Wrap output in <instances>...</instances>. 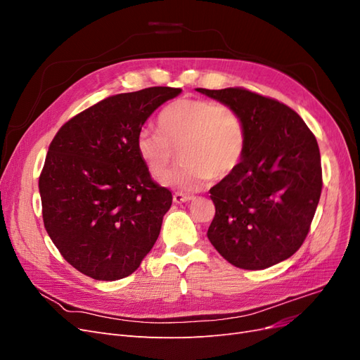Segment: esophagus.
Here are the masks:
<instances>
[{
  "mask_svg": "<svg viewBox=\"0 0 360 360\" xmlns=\"http://www.w3.org/2000/svg\"><path fill=\"white\" fill-rule=\"evenodd\" d=\"M172 200H174V202H177V204H180V202H188V201L193 200V197H192V195H188V193H181V192H176V193H174V197H172Z\"/></svg>",
  "mask_w": 360,
  "mask_h": 360,
  "instance_id": "34e87169",
  "label": "esophagus"
}]
</instances>
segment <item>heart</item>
Masks as SVG:
<instances>
[{
    "label": "heart",
    "instance_id": "heart-1",
    "mask_svg": "<svg viewBox=\"0 0 360 360\" xmlns=\"http://www.w3.org/2000/svg\"><path fill=\"white\" fill-rule=\"evenodd\" d=\"M158 130H141L135 148L151 176L168 172L179 148L181 163L163 183L181 191L198 189L207 179L222 180L240 165L248 132L236 108L201 97H183L158 115Z\"/></svg>",
    "mask_w": 360,
    "mask_h": 360
}]
</instances>
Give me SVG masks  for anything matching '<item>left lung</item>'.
<instances>
[{"label": "left lung", "mask_w": 360, "mask_h": 360, "mask_svg": "<svg viewBox=\"0 0 360 360\" xmlns=\"http://www.w3.org/2000/svg\"><path fill=\"white\" fill-rule=\"evenodd\" d=\"M242 114L248 143L230 176L210 189L214 217L207 231L228 263L267 269L297 252L323 188L320 148L290 106L243 86L198 89Z\"/></svg>", "instance_id": "left-lung-1"}]
</instances>
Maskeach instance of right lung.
<instances>
[{"label":"right lung","instance_id":"add662e5","mask_svg":"<svg viewBox=\"0 0 360 360\" xmlns=\"http://www.w3.org/2000/svg\"><path fill=\"white\" fill-rule=\"evenodd\" d=\"M180 91L150 86L105 97L53 136L39 177L43 224L81 274L126 278L156 243L172 193L151 179L135 141L156 108Z\"/></svg>","mask_w":360,"mask_h":360}]
</instances>
